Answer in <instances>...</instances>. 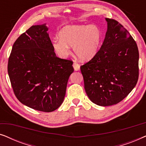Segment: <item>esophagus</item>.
Instances as JSON below:
<instances>
[{"instance_id": "1", "label": "esophagus", "mask_w": 146, "mask_h": 146, "mask_svg": "<svg viewBox=\"0 0 146 146\" xmlns=\"http://www.w3.org/2000/svg\"><path fill=\"white\" fill-rule=\"evenodd\" d=\"M73 67H74V69L75 71H78L80 70V64H78L76 62H74Z\"/></svg>"}]
</instances>
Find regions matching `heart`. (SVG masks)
<instances>
[{"instance_id":"obj_1","label":"heart","mask_w":146,"mask_h":146,"mask_svg":"<svg viewBox=\"0 0 146 146\" xmlns=\"http://www.w3.org/2000/svg\"><path fill=\"white\" fill-rule=\"evenodd\" d=\"M60 39L53 41V48L60 57L66 58L73 47L78 57L88 60L96 54L102 40L100 29L96 25L67 26L59 34Z\"/></svg>"}]
</instances>
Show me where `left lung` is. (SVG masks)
I'll return each mask as SVG.
<instances>
[{
  "mask_svg": "<svg viewBox=\"0 0 146 146\" xmlns=\"http://www.w3.org/2000/svg\"><path fill=\"white\" fill-rule=\"evenodd\" d=\"M108 30L96 54L80 70L84 88L93 103L108 106L120 102L139 77V51L129 32L117 21L106 19Z\"/></svg>",
  "mask_w": 146,
  "mask_h": 146,
  "instance_id": "1",
  "label": "left lung"
}]
</instances>
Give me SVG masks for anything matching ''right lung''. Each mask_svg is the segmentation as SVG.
<instances>
[{
  "mask_svg": "<svg viewBox=\"0 0 146 146\" xmlns=\"http://www.w3.org/2000/svg\"><path fill=\"white\" fill-rule=\"evenodd\" d=\"M44 25L32 26L13 46L8 74L14 94L22 104L44 112L60 106L70 75L71 60L56 56Z\"/></svg>",
  "mask_w": 146,
  "mask_h": 146,
  "instance_id": "obj_1",
  "label": "right lung"
}]
</instances>
